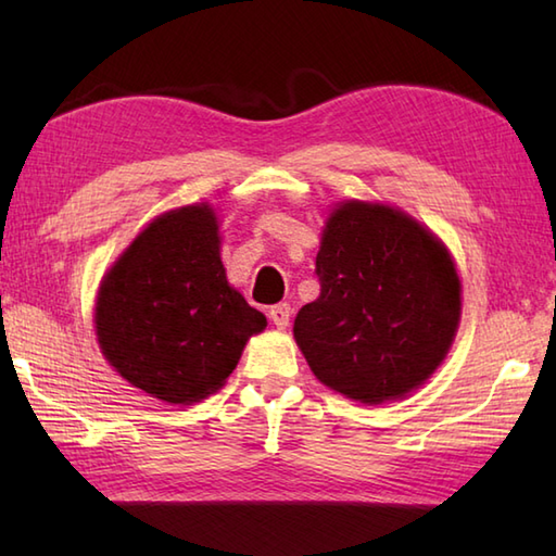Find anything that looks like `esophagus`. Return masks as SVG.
I'll list each match as a JSON object with an SVG mask.
<instances>
[{
	"label": "esophagus",
	"mask_w": 556,
	"mask_h": 556,
	"mask_svg": "<svg viewBox=\"0 0 556 556\" xmlns=\"http://www.w3.org/2000/svg\"><path fill=\"white\" fill-rule=\"evenodd\" d=\"M289 317H291V305L289 303H277L269 308V320L275 323L277 329H285L289 325Z\"/></svg>",
	"instance_id": "34e87169"
}]
</instances>
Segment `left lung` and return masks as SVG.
<instances>
[{"label": "left lung", "instance_id": "obj_1", "mask_svg": "<svg viewBox=\"0 0 556 556\" xmlns=\"http://www.w3.org/2000/svg\"><path fill=\"white\" fill-rule=\"evenodd\" d=\"M315 275L320 296L299 311L293 337L323 384L382 404L444 361L460 285L446 248L404 212L358 200L334 210Z\"/></svg>", "mask_w": 556, "mask_h": 556}]
</instances>
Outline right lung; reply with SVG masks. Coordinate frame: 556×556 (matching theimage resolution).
<instances>
[{
  "mask_svg": "<svg viewBox=\"0 0 556 556\" xmlns=\"http://www.w3.org/2000/svg\"><path fill=\"white\" fill-rule=\"evenodd\" d=\"M98 341L116 372L169 404L215 392L265 315L229 287L215 212L172 210L128 245L104 277Z\"/></svg>",
  "mask_w": 556,
  "mask_h": 556,
  "instance_id": "1",
  "label": "right lung"
}]
</instances>
